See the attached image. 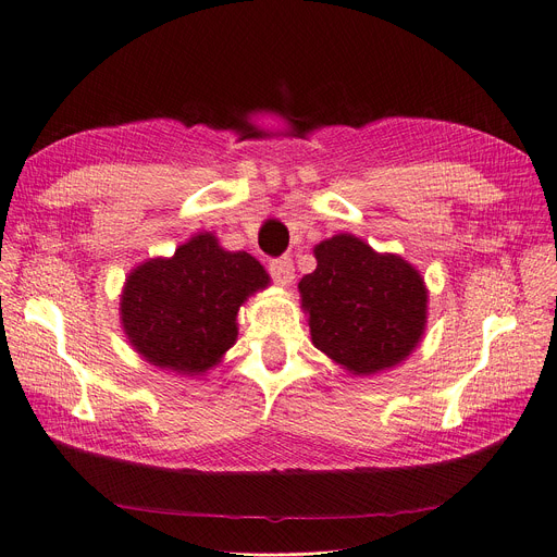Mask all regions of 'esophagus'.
Returning a JSON list of instances; mask_svg holds the SVG:
<instances>
[{
  "mask_svg": "<svg viewBox=\"0 0 557 557\" xmlns=\"http://www.w3.org/2000/svg\"><path fill=\"white\" fill-rule=\"evenodd\" d=\"M269 273H271V277H273L280 286L292 284V282H294V277H296L294 259H292V257H277V259H271V263H269Z\"/></svg>",
  "mask_w": 557,
  "mask_h": 557,
  "instance_id": "esophagus-1",
  "label": "esophagus"
}]
</instances>
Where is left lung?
I'll return each mask as SVG.
<instances>
[{
	"label": "left lung",
	"mask_w": 557,
	"mask_h": 557,
	"mask_svg": "<svg viewBox=\"0 0 557 557\" xmlns=\"http://www.w3.org/2000/svg\"><path fill=\"white\" fill-rule=\"evenodd\" d=\"M313 255L317 271L298 284L313 346L355 375L400 364L425 327L428 292L417 269L352 234L323 240Z\"/></svg>",
	"instance_id": "left-lung-1"
}]
</instances>
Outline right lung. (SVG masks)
<instances>
[{"instance_id":"obj_1","label":"right lung","mask_w":557,"mask_h":557,"mask_svg":"<svg viewBox=\"0 0 557 557\" xmlns=\"http://www.w3.org/2000/svg\"><path fill=\"white\" fill-rule=\"evenodd\" d=\"M265 284L248 252L193 236L171 259L145 261L127 277L120 311L129 344L159 369L205 373L234 346L238 307Z\"/></svg>"}]
</instances>
